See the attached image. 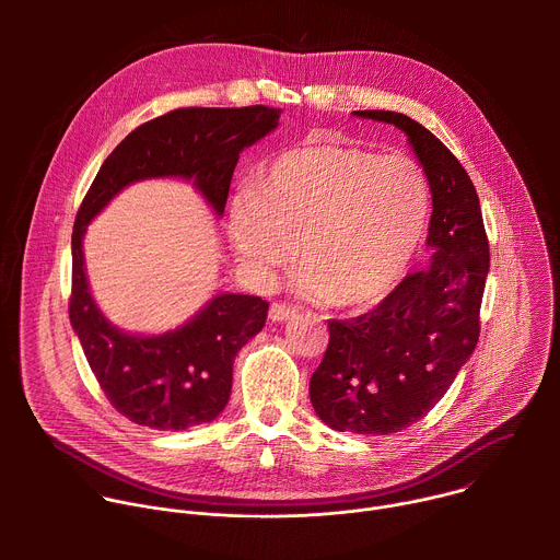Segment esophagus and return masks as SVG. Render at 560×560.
<instances>
[{
    "label": "esophagus",
    "instance_id": "obj_1",
    "mask_svg": "<svg viewBox=\"0 0 560 560\" xmlns=\"http://www.w3.org/2000/svg\"><path fill=\"white\" fill-rule=\"evenodd\" d=\"M294 314H296V310L285 305V303H272L270 305V318H272V322H288V318L294 316Z\"/></svg>",
    "mask_w": 560,
    "mask_h": 560
}]
</instances>
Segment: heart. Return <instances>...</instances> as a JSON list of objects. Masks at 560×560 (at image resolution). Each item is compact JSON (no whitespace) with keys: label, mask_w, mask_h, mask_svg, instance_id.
Returning <instances> with one entry per match:
<instances>
[{"label":"heart","mask_w":560,"mask_h":560,"mask_svg":"<svg viewBox=\"0 0 560 560\" xmlns=\"http://www.w3.org/2000/svg\"><path fill=\"white\" fill-rule=\"evenodd\" d=\"M430 203L417 159L314 141L279 154L257 190L234 197L230 236L236 255L261 277L288 264L301 242V292L359 310L404 281Z\"/></svg>","instance_id":"heart-1"}]
</instances>
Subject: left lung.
Returning <instances> with one entry per match:
<instances>
[{
    "mask_svg": "<svg viewBox=\"0 0 560 560\" xmlns=\"http://www.w3.org/2000/svg\"><path fill=\"white\" fill-rule=\"evenodd\" d=\"M354 115L394 124L410 137L434 208L430 266L408 275L365 314L330 318L328 350L310 378L312 408L326 425L378 436L421 421L474 352L490 242L476 188L439 137L401 113Z\"/></svg>",
    "mask_w": 560,
    "mask_h": 560,
    "instance_id": "8db88e82",
    "label": "left lung"
}]
</instances>
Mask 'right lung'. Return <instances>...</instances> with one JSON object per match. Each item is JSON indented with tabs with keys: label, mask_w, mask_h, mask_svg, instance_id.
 Here are the masks:
<instances>
[{
	"label": "right lung",
	"mask_w": 560,
	"mask_h": 560,
	"mask_svg": "<svg viewBox=\"0 0 560 560\" xmlns=\"http://www.w3.org/2000/svg\"><path fill=\"white\" fill-rule=\"evenodd\" d=\"M281 108H177L135 128L102 164L72 228L70 326L110 406L152 430H186L212 421L228 404L232 363L261 332L268 301L219 294L195 318L162 337L117 330L95 305L82 238L89 221L128 184L150 177L195 179L223 212L238 152L277 128Z\"/></svg>",
	"instance_id": "obj_1"
}]
</instances>
